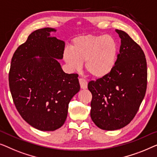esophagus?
I'll list each match as a JSON object with an SVG mask.
<instances>
[{"label": "esophagus", "mask_w": 157, "mask_h": 157, "mask_svg": "<svg viewBox=\"0 0 157 157\" xmlns=\"http://www.w3.org/2000/svg\"><path fill=\"white\" fill-rule=\"evenodd\" d=\"M79 85H80L81 89H87V82L86 79H83V78H79Z\"/></svg>", "instance_id": "34e87169"}]
</instances>
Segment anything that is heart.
<instances>
[{
	"label": "heart",
	"mask_w": 157,
	"mask_h": 157,
	"mask_svg": "<svg viewBox=\"0 0 157 157\" xmlns=\"http://www.w3.org/2000/svg\"><path fill=\"white\" fill-rule=\"evenodd\" d=\"M118 46L109 35H87L77 37L72 42L71 50L64 51V59L72 69L78 70L85 62V69L94 78L107 76L114 69Z\"/></svg>",
	"instance_id": "heart-1"
}]
</instances>
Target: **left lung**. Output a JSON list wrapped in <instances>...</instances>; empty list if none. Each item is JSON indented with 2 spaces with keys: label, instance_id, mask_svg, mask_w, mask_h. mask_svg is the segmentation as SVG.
Returning a JSON list of instances; mask_svg holds the SVG:
<instances>
[{
  "label": "left lung",
  "instance_id": "left-lung-1",
  "mask_svg": "<svg viewBox=\"0 0 157 157\" xmlns=\"http://www.w3.org/2000/svg\"><path fill=\"white\" fill-rule=\"evenodd\" d=\"M121 38L114 69L107 76L88 83L91 92L90 116L104 130H116L133 120L144 99L147 66L142 48L127 33L116 30Z\"/></svg>",
  "mask_w": 157,
  "mask_h": 157
}]
</instances>
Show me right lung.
Masks as SVG:
<instances>
[{"instance_id":"1","label":"right lung","mask_w":157,"mask_h":157,"mask_svg":"<svg viewBox=\"0 0 157 157\" xmlns=\"http://www.w3.org/2000/svg\"><path fill=\"white\" fill-rule=\"evenodd\" d=\"M52 31L56 30L42 28L28 36L13 54L8 76L17 112L41 131H54L64 124L69 102L80 88L78 75L64 72L57 61L63 57L65 43L50 37Z\"/></svg>"}]
</instances>
